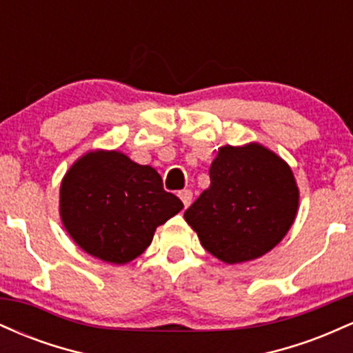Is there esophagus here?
Instances as JSON below:
<instances>
[{
	"label": "esophagus",
	"instance_id": "1",
	"mask_svg": "<svg viewBox=\"0 0 353 353\" xmlns=\"http://www.w3.org/2000/svg\"><path fill=\"white\" fill-rule=\"evenodd\" d=\"M179 197H181L182 204H184V208H189L190 202H192V192H190L189 189H184L179 192Z\"/></svg>",
	"mask_w": 353,
	"mask_h": 353
}]
</instances>
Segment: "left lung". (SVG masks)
<instances>
[{"instance_id": "8db88e82", "label": "left lung", "mask_w": 353, "mask_h": 353, "mask_svg": "<svg viewBox=\"0 0 353 353\" xmlns=\"http://www.w3.org/2000/svg\"><path fill=\"white\" fill-rule=\"evenodd\" d=\"M209 176L210 185L184 219L219 261L242 264L262 257L292 228L297 182L290 165L265 145H222Z\"/></svg>"}]
</instances>
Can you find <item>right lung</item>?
I'll list each match as a JSON object with an SVG mask.
<instances>
[{
  "label": "right lung",
  "mask_w": 353,
  "mask_h": 353,
  "mask_svg": "<svg viewBox=\"0 0 353 353\" xmlns=\"http://www.w3.org/2000/svg\"><path fill=\"white\" fill-rule=\"evenodd\" d=\"M151 165L121 151L96 149L76 159L61 181L59 216L84 252L123 265L151 245L159 225L181 212Z\"/></svg>",
  "instance_id": "1"
}]
</instances>
